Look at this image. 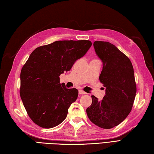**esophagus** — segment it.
<instances>
[{
  "label": "esophagus",
  "mask_w": 154,
  "mask_h": 154,
  "mask_svg": "<svg viewBox=\"0 0 154 154\" xmlns=\"http://www.w3.org/2000/svg\"><path fill=\"white\" fill-rule=\"evenodd\" d=\"M79 93L81 95H84V94H86V93L85 91H82V90H79Z\"/></svg>",
  "instance_id": "obj_1"
}]
</instances>
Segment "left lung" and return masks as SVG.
<instances>
[{
  "label": "left lung",
  "mask_w": 154,
  "mask_h": 154,
  "mask_svg": "<svg viewBox=\"0 0 154 154\" xmlns=\"http://www.w3.org/2000/svg\"><path fill=\"white\" fill-rule=\"evenodd\" d=\"M93 46L103 61L99 79L106 90L100 101L91 96L92 103L86 112L95 125L111 129L121 123L133 107L137 91L134 67L130 59L114 45L96 41Z\"/></svg>",
  "instance_id": "left-lung-1"
}]
</instances>
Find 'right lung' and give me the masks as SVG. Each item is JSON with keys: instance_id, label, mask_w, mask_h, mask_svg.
Returning <instances> with one entry per match:
<instances>
[{"instance_id": "add662e5", "label": "right lung", "mask_w": 154, "mask_h": 154, "mask_svg": "<svg viewBox=\"0 0 154 154\" xmlns=\"http://www.w3.org/2000/svg\"><path fill=\"white\" fill-rule=\"evenodd\" d=\"M92 45L87 40L57 41L32 51L20 72V98L32 121L49 129L64 121L78 90L60 83V75L71 69Z\"/></svg>"}]
</instances>
